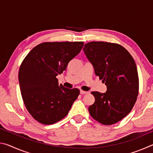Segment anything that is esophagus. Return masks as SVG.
Returning a JSON list of instances; mask_svg holds the SVG:
<instances>
[{"label":"esophagus","instance_id":"esophagus-1","mask_svg":"<svg viewBox=\"0 0 153 153\" xmlns=\"http://www.w3.org/2000/svg\"><path fill=\"white\" fill-rule=\"evenodd\" d=\"M88 92H86V91H84V90H80V94H88Z\"/></svg>","mask_w":153,"mask_h":153}]
</instances>
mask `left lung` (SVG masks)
Segmentation results:
<instances>
[{"instance_id":"obj_1","label":"left lung","mask_w":153,"mask_h":153,"mask_svg":"<svg viewBox=\"0 0 153 153\" xmlns=\"http://www.w3.org/2000/svg\"><path fill=\"white\" fill-rule=\"evenodd\" d=\"M96 76L107 86L105 93L92 92L95 102L88 111L95 120L112 125L127 116L138 95L139 79L135 61L118 44L90 42L83 48Z\"/></svg>"}]
</instances>
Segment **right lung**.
<instances>
[{
    "instance_id": "add662e5",
    "label": "right lung",
    "mask_w": 153,
    "mask_h": 153,
    "mask_svg": "<svg viewBox=\"0 0 153 153\" xmlns=\"http://www.w3.org/2000/svg\"><path fill=\"white\" fill-rule=\"evenodd\" d=\"M83 45V42L41 43L23 61L19 70L21 94L28 112L38 122H58L68 114L79 96L78 89L59 85L56 76L66 70Z\"/></svg>"
}]
</instances>
